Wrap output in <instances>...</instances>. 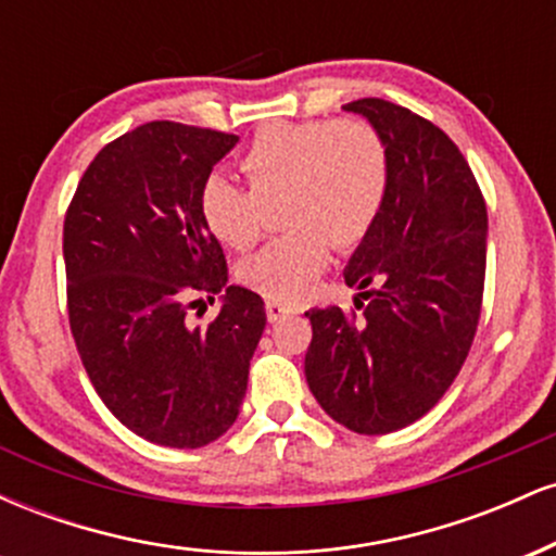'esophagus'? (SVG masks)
I'll list each match as a JSON object with an SVG mask.
<instances>
[{
	"label": "esophagus",
	"instance_id": "34e87169",
	"mask_svg": "<svg viewBox=\"0 0 556 556\" xmlns=\"http://www.w3.org/2000/svg\"><path fill=\"white\" fill-rule=\"evenodd\" d=\"M292 314H295V308H292V305L279 303V300H269V303H266V318H269L271 324L282 321V318L292 316Z\"/></svg>",
	"mask_w": 556,
	"mask_h": 556
}]
</instances>
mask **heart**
<instances>
[{
    "instance_id": "1",
    "label": "heart",
    "mask_w": 556,
    "mask_h": 556,
    "mask_svg": "<svg viewBox=\"0 0 556 556\" xmlns=\"http://www.w3.org/2000/svg\"><path fill=\"white\" fill-rule=\"evenodd\" d=\"M251 185L212 175L201 214L222 242L251 251L269 206L282 203V240L240 266L251 290L282 303L308 295L331 258L361 245L379 222L392 182L384 138L363 119H303L261 127L240 156Z\"/></svg>"
}]
</instances>
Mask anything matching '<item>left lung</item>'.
Returning a JSON list of instances; mask_svg holds the SVG:
<instances>
[{
	"instance_id": "1",
	"label": "left lung",
	"mask_w": 556,
	"mask_h": 556,
	"mask_svg": "<svg viewBox=\"0 0 556 556\" xmlns=\"http://www.w3.org/2000/svg\"><path fill=\"white\" fill-rule=\"evenodd\" d=\"M344 110L384 138L392 182L344 269L363 290L355 311H308L305 379L327 416L379 437L424 418L468 358L486 279V201L442 127L384 99Z\"/></svg>"
}]
</instances>
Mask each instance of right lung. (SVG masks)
<instances>
[{"label":"right lung","instance_id":"add662e5","mask_svg":"<svg viewBox=\"0 0 556 556\" xmlns=\"http://www.w3.org/2000/svg\"><path fill=\"white\" fill-rule=\"evenodd\" d=\"M232 132L156 119L114 138L83 172L62 232L67 318L101 402L138 437L175 450L219 439L238 418L264 334V300L227 287L219 316L188 311L227 285L201 188Z\"/></svg>","mask_w":556,"mask_h":556}]
</instances>
